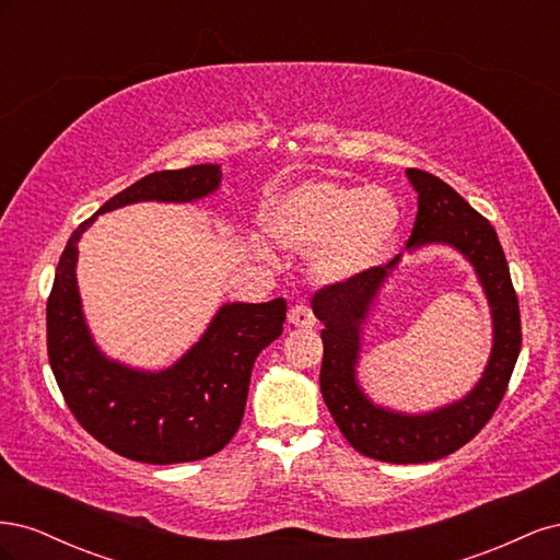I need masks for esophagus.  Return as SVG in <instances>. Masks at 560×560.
I'll return each mask as SVG.
<instances>
[{
    "label": "esophagus",
    "mask_w": 560,
    "mask_h": 560,
    "mask_svg": "<svg viewBox=\"0 0 560 560\" xmlns=\"http://www.w3.org/2000/svg\"><path fill=\"white\" fill-rule=\"evenodd\" d=\"M290 325H294V327H313L315 325V315H313L311 306H306V303H296V306H292V311H290Z\"/></svg>",
    "instance_id": "esophagus-1"
}]
</instances>
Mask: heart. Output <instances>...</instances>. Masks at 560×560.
Here are the masks:
<instances>
[{"label":"heart","mask_w":560,"mask_h":560,"mask_svg":"<svg viewBox=\"0 0 560 560\" xmlns=\"http://www.w3.org/2000/svg\"><path fill=\"white\" fill-rule=\"evenodd\" d=\"M401 224L397 198L381 186L306 182L268 202L266 226L294 249H317L315 273L346 280L381 264Z\"/></svg>","instance_id":"heart-1"}]
</instances>
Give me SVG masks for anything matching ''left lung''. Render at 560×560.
<instances>
[{
  "label": "left lung",
  "instance_id": "obj_1",
  "mask_svg": "<svg viewBox=\"0 0 560 560\" xmlns=\"http://www.w3.org/2000/svg\"><path fill=\"white\" fill-rule=\"evenodd\" d=\"M406 175L418 191V214L406 247L446 243L465 254L493 311L495 338L486 374L465 399L425 416L395 413L364 397L354 381V364L360 325L399 257L315 292L313 313L325 325L319 389L327 409L354 451L395 465L432 463L471 442L498 411L521 352L518 299L495 229L444 179L418 167H409Z\"/></svg>",
  "mask_w": 560,
  "mask_h": 560
}]
</instances>
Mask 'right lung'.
<instances>
[{"instance_id":"add662e5","label":"right lung","mask_w":560,"mask_h":560,"mask_svg":"<svg viewBox=\"0 0 560 560\" xmlns=\"http://www.w3.org/2000/svg\"><path fill=\"white\" fill-rule=\"evenodd\" d=\"M219 182V165L151 173L79 224L60 254L46 301L48 362L79 425L128 460L175 465L222 451L241 428L254 362L282 334L287 303H229L175 366L132 371L105 360L83 322L74 273L79 235L103 212L140 200L189 202Z\"/></svg>"}]
</instances>
